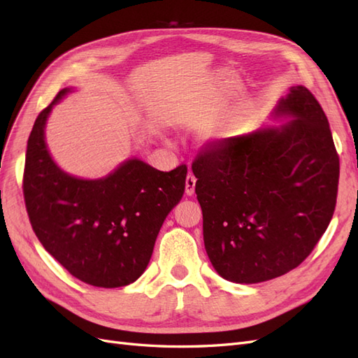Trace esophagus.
<instances>
[{"label": "esophagus", "mask_w": 358, "mask_h": 358, "mask_svg": "<svg viewBox=\"0 0 358 358\" xmlns=\"http://www.w3.org/2000/svg\"><path fill=\"white\" fill-rule=\"evenodd\" d=\"M195 186H196V178L189 173L187 178H186V195L192 196L193 193H195Z\"/></svg>", "instance_id": "obj_1"}]
</instances>
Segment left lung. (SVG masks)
<instances>
[{"mask_svg":"<svg viewBox=\"0 0 358 358\" xmlns=\"http://www.w3.org/2000/svg\"><path fill=\"white\" fill-rule=\"evenodd\" d=\"M271 118L282 122L223 139L192 165L207 255L234 283L299 267L336 207L339 157L321 105L294 85Z\"/></svg>","mask_w":358,"mask_h":358,"instance_id":"1","label":"left lung"}]
</instances>
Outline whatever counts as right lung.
Instances as JSON below:
<instances>
[{
    "mask_svg": "<svg viewBox=\"0 0 358 358\" xmlns=\"http://www.w3.org/2000/svg\"><path fill=\"white\" fill-rule=\"evenodd\" d=\"M71 91L61 90L40 112L28 138L29 222L43 248L76 279L99 288L126 287L145 271L162 224L185 193L187 168L162 172L130 157L94 180L63 171L50 156L45 129Z\"/></svg>",
    "mask_w": 358,
    "mask_h": 358,
    "instance_id": "obj_1",
    "label": "right lung"
}]
</instances>
